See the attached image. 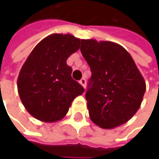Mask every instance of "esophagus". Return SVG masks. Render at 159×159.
Wrapping results in <instances>:
<instances>
[{"instance_id":"esophagus-1","label":"esophagus","mask_w":159,"mask_h":159,"mask_svg":"<svg viewBox=\"0 0 159 159\" xmlns=\"http://www.w3.org/2000/svg\"><path fill=\"white\" fill-rule=\"evenodd\" d=\"M80 84L83 86V87H85V84H86V81H85V79L84 78H82V79L80 80L79 81Z\"/></svg>"}]
</instances>
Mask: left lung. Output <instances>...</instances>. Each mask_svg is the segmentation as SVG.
I'll list each match as a JSON object with an SVG mask.
<instances>
[{
    "instance_id": "left-lung-1",
    "label": "left lung",
    "mask_w": 159,
    "mask_h": 159,
    "mask_svg": "<svg viewBox=\"0 0 159 159\" xmlns=\"http://www.w3.org/2000/svg\"><path fill=\"white\" fill-rule=\"evenodd\" d=\"M92 75L85 93L91 120L103 129L126 123L139 110L145 82L130 53L111 41L82 39Z\"/></svg>"
}]
</instances>
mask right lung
Returning a JSON list of instances; mask_svg holds the SVG:
<instances>
[{
	"instance_id": "add662e5",
	"label": "right lung",
	"mask_w": 159,
	"mask_h": 159,
	"mask_svg": "<svg viewBox=\"0 0 159 159\" xmlns=\"http://www.w3.org/2000/svg\"><path fill=\"white\" fill-rule=\"evenodd\" d=\"M80 39L51 34L42 39L22 66L17 88L25 110L44 122L61 120L84 87L72 78L67 59L79 49Z\"/></svg>"
}]
</instances>
